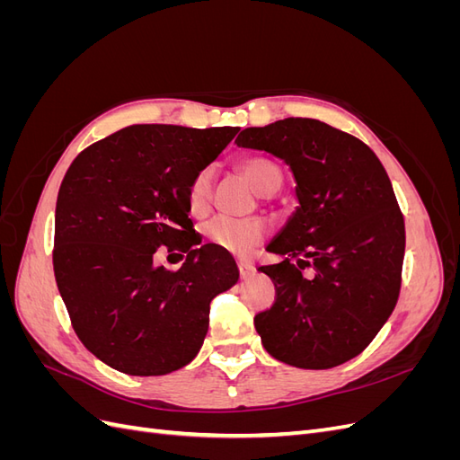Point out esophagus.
Here are the masks:
<instances>
[{
    "label": "esophagus",
    "mask_w": 460,
    "mask_h": 460,
    "mask_svg": "<svg viewBox=\"0 0 460 460\" xmlns=\"http://www.w3.org/2000/svg\"><path fill=\"white\" fill-rule=\"evenodd\" d=\"M238 270H240V276H242L243 280H245V278H249V276L253 274L255 267H253L252 262H247V261H240V262H238Z\"/></svg>",
    "instance_id": "1"
}]
</instances>
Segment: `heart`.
<instances>
[{
	"label": "heart",
	"instance_id": "b5f03b06",
	"mask_svg": "<svg viewBox=\"0 0 460 460\" xmlns=\"http://www.w3.org/2000/svg\"><path fill=\"white\" fill-rule=\"evenodd\" d=\"M242 171L249 178V182L255 186L257 191L270 196L282 182V174L267 159L249 157L242 161ZM215 180V166H203L188 186V207L191 213L201 215L211 203V190ZM269 234V225L261 218H230V217H215L203 226V235L208 243L225 249L234 255H249Z\"/></svg>",
	"mask_w": 460,
	"mask_h": 460
}]
</instances>
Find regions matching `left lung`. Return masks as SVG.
I'll list each match as a JSON object with an SVG mask.
<instances>
[{
  "label": "left lung",
  "instance_id": "8db88e82",
  "mask_svg": "<svg viewBox=\"0 0 460 460\" xmlns=\"http://www.w3.org/2000/svg\"><path fill=\"white\" fill-rule=\"evenodd\" d=\"M235 144L282 159L299 201L267 247L284 261L259 269L276 286V303L255 316L264 349L297 368L343 365L399 297L405 222L389 176L367 144L314 119L245 128Z\"/></svg>",
  "mask_w": 460,
  "mask_h": 460
}]
</instances>
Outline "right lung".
I'll use <instances>...</instances> for the list:
<instances>
[{
	"label": "right lung",
	"mask_w": 460,
	"mask_h": 460,
	"mask_svg": "<svg viewBox=\"0 0 460 460\" xmlns=\"http://www.w3.org/2000/svg\"><path fill=\"white\" fill-rule=\"evenodd\" d=\"M238 130L134 124L68 166L55 207V280L76 336L111 368L163 376L191 363L211 299L238 282L234 259L208 243L176 272L153 262L161 245L191 247L190 180Z\"/></svg>",
	"instance_id": "right-lung-1"
}]
</instances>
